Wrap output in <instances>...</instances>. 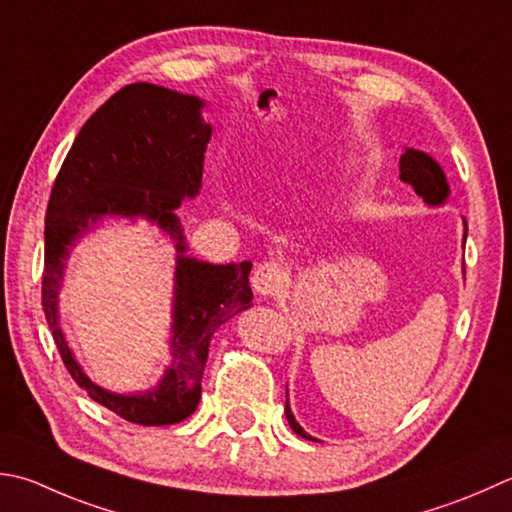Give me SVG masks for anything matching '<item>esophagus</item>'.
Returning a JSON list of instances; mask_svg holds the SVG:
<instances>
[{
  "mask_svg": "<svg viewBox=\"0 0 512 512\" xmlns=\"http://www.w3.org/2000/svg\"><path fill=\"white\" fill-rule=\"evenodd\" d=\"M286 279L288 277H286V270L282 264L264 262L255 268L253 279H250V282H253V288L262 297H275L282 293Z\"/></svg>",
  "mask_w": 512,
  "mask_h": 512,
  "instance_id": "obj_1",
  "label": "esophagus"
}]
</instances>
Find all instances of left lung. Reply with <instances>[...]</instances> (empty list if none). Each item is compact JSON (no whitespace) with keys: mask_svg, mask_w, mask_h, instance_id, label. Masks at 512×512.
<instances>
[{"mask_svg":"<svg viewBox=\"0 0 512 512\" xmlns=\"http://www.w3.org/2000/svg\"><path fill=\"white\" fill-rule=\"evenodd\" d=\"M399 177H402L406 184L413 186L415 193L422 197L426 204L439 206V204L446 202L448 182H446L444 170H442V166L435 162L433 157L422 153V150L406 148V153L399 157ZM464 226H466V219H464ZM464 244H466V230H464ZM284 413H286L290 428H293L299 437L313 439L302 426L295 422L293 410H290V406H288V399H286Z\"/></svg>","mask_w":512,"mask_h":512,"instance_id":"8db88e82","label":"left lung"}]
</instances>
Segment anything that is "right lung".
<instances>
[{
    "label": "right lung",
    "mask_w": 512,
    "mask_h": 512,
    "mask_svg": "<svg viewBox=\"0 0 512 512\" xmlns=\"http://www.w3.org/2000/svg\"><path fill=\"white\" fill-rule=\"evenodd\" d=\"M204 102L155 84H128L99 106L79 130L59 168L46 208L42 306L70 377L90 399L126 422L168 426L195 413L210 337L253 306L250 262L208 264L186 257L175 210L202 186L210 124ZM104 216H144L174 237L178 250L174 298V362L153 390L117 396L89 382L58 328L56 295L76 239Z\"/></svg>",
    "instance_id": "obj_1"
}]
</instances>
